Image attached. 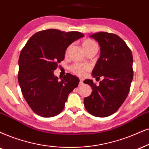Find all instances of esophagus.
Instances as JSON below:
<instances>
[{"label": "esophagus", "instance_id": "34e87169", "mask_svg": "<svg viewBox=\"0 0 149 149\" xmlns=\"http://www.w3.org/2000/svg\"><path fill=\"white\" fill-rule=\"evenodd\" d=\"M83 84V80L82 78H80V82H79V86L82 85Z\"/></svg>", "mask_w": 149, "mask_h": 149}]
</instances>
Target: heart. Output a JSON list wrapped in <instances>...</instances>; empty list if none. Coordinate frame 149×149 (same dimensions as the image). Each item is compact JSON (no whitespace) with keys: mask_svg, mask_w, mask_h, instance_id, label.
<instances>
[{"mask_svg":"<svg viewBox=\"0 0 149 149\" xmlns=\"http://www.w3.org/2000/svg\"><path fill=\"white\" fill-rule=\"evenodd\" d=\"M82 47H83V48L85 51L94 47H98L97 43L90 38L86 39V40H84L83 42H82ZM67 52H68V49H67L66 52L67 53ZM89 66L82 65V64L80 63L73 64V65L70 67V70L71 72H73L74 74L77 75V76H84V75L89 70Z\"/></svg>","mask_w":149,"mask_h":149,"instance_id":"1","label":"heart"}]
</instances>
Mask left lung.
Returning <instances> with one entry per match:
<instances>
[{
	"instance_id": "left-lung-1",
	"label": "left lung",
	"mask_w": 149,
	"mask_h": 149,
	"mask_svg": "<svg viewBox=\"0 0 149 149\" xmlns=\"http://www.w3.org/2000/svg\"><path fill=\"white\" fill-rule=\"evenodd\" d=\"M90 37L100 46V56L92 75L103 80L98 85L86 80L93 91L84 99V105L90 114L104 118L116 112L129 94L133 77V56L126 42L116 34L100 31Z\"/></svg>"
}]
</instances>
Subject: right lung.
I'll list each match as a JSON object with an SVG mask.
<instances>
[{"instance_id":"right-lung-1","label":"right lung","mask_w":149,"mask_h":149,"mask_svg":"<svg viewBox=\"0 0 149 149\" xmlns=\"http://www.w3.org/2000/svg\"><path fill=\"white\" fill-rule=\"evenodd\" d=\"M84 36L78 31L49 29L33 35L20 52L18 80L24 98L35 113L50 118L61 113L69 94L78 86V77L54 75L71 43Z\"/></svg>"}]
</instances>
